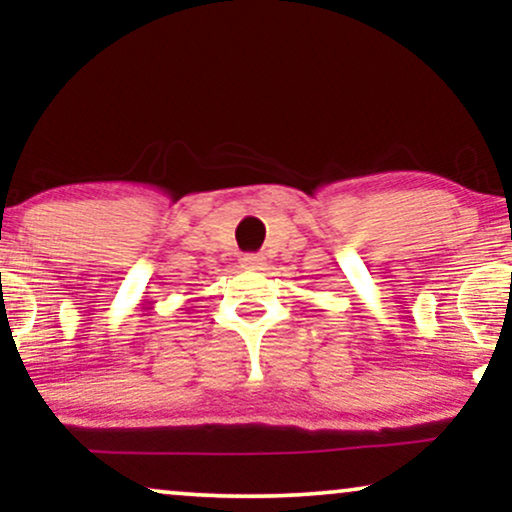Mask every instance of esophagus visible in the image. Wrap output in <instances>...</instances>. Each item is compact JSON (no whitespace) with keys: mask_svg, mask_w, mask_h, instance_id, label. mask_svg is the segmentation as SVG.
Listing matches in <instances>:
<instances>
[{"mask_svg":"<svg viewBox=\"0 0 512 512\" xmlns=\"http://www.w3.org/2000/svg\"><path fill=\"white\" fill-rule=\"evenodd\" d=\"M241 264L245 269H264V257L260 255H245Z\"/></svg>","mask_w":512,"mask_h":512,"instance_id":"1","label":"esophagus"}]
</instances>
